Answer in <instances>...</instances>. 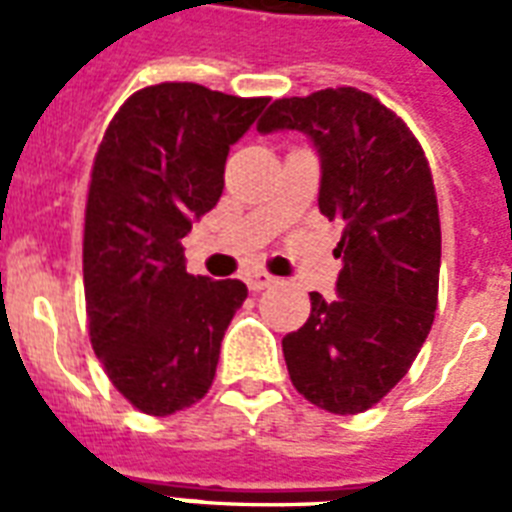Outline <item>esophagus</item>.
Segmentation results:
<instances>
[{"label":"esophagus","mask_w":512,"mask_h":512,"mask_svg":"<svg viewBox=\"0 0 512 512\" xmlns=\"http://www.w3.org/2000/svg\"><path fill=\"white\" fill-rule=\"evenodd\" d=\"M244 281H247V287L252 289V292H260V289L271 287L276 279H273L271 273H265V271H249L247 276H244Z\"/></svg>","instance_id":"esophagus-1"}]
</instances>
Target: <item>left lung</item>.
Segmentation results:
<instances>
[{
    "instance_id": "left-lung-1",
    "label": "left lung",
    "mask_w": 512,
    "mask_h": 512,
    "mask_svg": "<svg viewBox=\"0 0 512 512\" xmlns=\"http://www.w3.org/2000/svg\"><path fill=\"white\" fill-rule=\"evenodd\" d=\"M260 132L300 130L321 154L319 207L342 220L340 297L281 340L297 393L332 414L380 404L409 372L438 305L441 217L428 156L396 111L356 87L273 100Z\"/></svg>"
}]
</instances>
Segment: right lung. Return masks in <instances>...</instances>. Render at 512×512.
Masks as SVG:
<instances>
[{"label": "right lung", "mask_w": 512, "mask_h": 512, "mask_svg": "<svg viewBox=\"0 0 512 512\" xmlns=\"http://www.w3.org/2000/svg\"><path fill=\"white\" fill-rule=\"evenodd\" d=\"M265 106L162 82L132 92L103 132L84 207L87 329L108 380L143 414L167 417L207 396L247 300L239 279L185 271L180 239L217 204L228 148Z\"/></svg>", "instance_id": "1"}]
</instances>
